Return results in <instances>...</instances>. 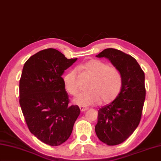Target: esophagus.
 <instances>
[{
    "label": "esophagus",
    "mask_w": 161,
    "mask_h": 161,
    "mask_svg": "<svg viewBox=\"0 0 161 161\" xmlns=\"http://www.w3.org/2000/svg\"><path fill=\"white\" fill-rule=\"evenodd\" d=\"M80 109L81 110V112H85V111H86V110L89 109V108H85V107H83V106H80Z\"/></svg>",
    "instance_id": "1"
}]
</instances>
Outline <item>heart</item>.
<instances>
[{
    "label": "heart",
    "instance_id": "heart-1",
    "mask_svg": "<svg viewBox=\"0 0 161 161\" xmlns=\"http://www.w3.org/2000/svg\"><path fill=\"white\" fill-rule=\"evenodd\" d=\"M82 68L93 77L89 85L90 90L80 93L73 100V103L86 107L99 102L108 104L114 101L122 87L120 71L97 59L89 60L82 65ZM63 81L65 89L70 95H77L80 88L77 83V70L73 69L68 71L63 77Z\"/></svg>",
    "mask_w": 161,
    "mask_h": 161
}]
</instances>
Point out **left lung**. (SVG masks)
Segmentation results:
<instances>
[{
    "label": "left lung",
    "instance_id": "1",
    "mask_svg": "<svg viewBox=\"0 0 161 161\" xmlns=\"http://www.w3.org/2000/svg\"><path fill=\"white\" fill-rule=\"evenodd\" d=\"M96 57L108 58L121 74L120 93L112 103L100 108L95 127L100 141L117 145L133 134L140 122L146 96L144 72L135 58L120 50L105 49Z\"/></svg>",
    "mask_w": 161,
    "mask_h": 161
}]
</instances>
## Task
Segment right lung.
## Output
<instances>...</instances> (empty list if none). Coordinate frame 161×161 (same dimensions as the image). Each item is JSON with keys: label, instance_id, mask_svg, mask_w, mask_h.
<instances>
[{"label": "right lung", "instance_id": "right-lung-1", "mask_svg": "<svg viewBox=\"0 0 161 161\" xmlns=\"http://www.w3.org/2000/svg\"><path fill=\"white\" fill-rule=\"evenodd\" d=\"M77 60L49 48L31 56L22 70L19 104L25 121L31 133L50 146L68 139L80 114L77 105H69L61 77Z\"/></svg>", "mask_w": 161, "mask_h": 161}]
</instances>
